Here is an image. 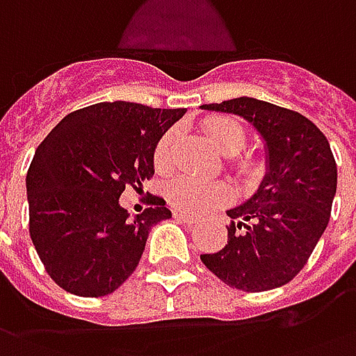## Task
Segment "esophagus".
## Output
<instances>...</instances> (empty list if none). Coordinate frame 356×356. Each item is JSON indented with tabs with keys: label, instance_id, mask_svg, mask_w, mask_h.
Instances as JSON below:
<instances>
[{
	"label": "esophagus",
	"instance_id": "obj_1",
	"mask_svg": "<svg viewBox=\"0 0 356 356\" xmlns=\"http://www.w3.org/2000/svg\"><path fill=\"white\" fill-rule=\"evenodd\" d=\"M175 218L176 220H180V222H184V224H195V218L189 216L186 212H175Z\"/></svg>",
	"mask_w": 356,
	"mask_h": 356
}]
</instances>
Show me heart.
Here are the masks:
<instances>
[{
	"label": "heart",
	"instance_id": "b5f03b06",
	"mask_svg": "<svg viewBox=\"0 0 356 356\" xmlns=\"http://www.w3.org/2000/svg\"><path fill=\"white\" fill-rule=\"evenodd\" d=\"M203 129L210 142L225 157H229V167L246 180H256L264 175V159L250 153H241L246 146V129L227 115H212L203 123ZM176 144V131H167L155 144L153 165L157 170H167L172 161V149ZM168 203L176 209L199 214L232 199V189L224 181H207L193 176H175L167 184Z\"/></svg>",
	"mask_w": 356,
	"mask_h": 356
}]
</instances>
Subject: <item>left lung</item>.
<instances>
[{
  "label": "left lung",
  "instance_id": "8db88e82",
  "mask_svg": "<svg viewBox=\"0 0 356 356\" xmlns=\"http://www.w3.org/2000/svg\"><path fill=\"white\" fill-rule=\"evenodd\" d=\"M203 110L235 113L266 142L267 172L248 201L227 210V245L201 261L220 281L266 292L300 273L330 220L338 167L330 144L298 111L241 96Z\"/></svg>",
  "mask_w": 356,
  "mask_h": 356
}]
</instances>
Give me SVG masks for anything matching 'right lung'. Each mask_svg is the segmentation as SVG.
Instances as JSON below:
<instances>
[{
  "label": "right lung",
  "instance_id": "obj_1",
  "mask_svg": "<svg viewBox=\"0 0 356 356\" xmlns=\"http://www.w3.org/2000/svg\"><path fill=\"white\" fill-rule=\"evenodd\" d=\"M184 113L123 100L92 104L68 113L38 146L26 175L30 237L66 292L98 298L118 290L153 225L172 216L157 197L131 218L119 197L152 178L155 144Z\"/></svg>",
  "mask_w": 356,
  "mask_h": 356
}]
</instances>
